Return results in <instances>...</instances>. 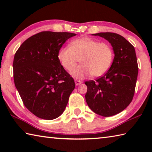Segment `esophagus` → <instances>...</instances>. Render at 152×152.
<instances>
[{
  "label": "esophagus",
  "instance_id": "1",
  "mask_svg": "<svg viewBox=\"0 0 152 152\" xmlns=\"http://www.w3.org/2000/svg\"><path fill=\"white\" fill-rule=\"evenodd\" d=\"M82 83V82L79 80H75V84L76 86H78V85H80V84H81Z\"/></svg>",
  "mask_w": 152,
  "mask_h": 152
}]
</instances>
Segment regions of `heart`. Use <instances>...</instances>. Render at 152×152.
Here are the masks:
<instances>
[{
    "label": "heart",
    "mask_w": 152,
    "mask_h": 152,
    "mask_svg": "<svg viewBox=\"0 0 152 152\" xmlns=\"http://www.w3.org/2000/svg\"><path fill=\"white\" fill-rule=\"evenodd\" d=\"M58 60L68 72H72L79 60L81 64L72 72L74 78L83 79L91 75L99 77L110 68L114 51L109 43L83 37L73 40L69 48L59 51Z\"/></svg>",
    "instance_id": "b5f03b06"
}]
</instances>
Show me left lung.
Returning <instances> with one entry per match:
<instances>
[{
  "mask_svg": "<svg viewBox=\"0 0 152 152\" xmlns=\"http://www.w3.org/2000/svg\"><path fill=\"white\" fill-rule=\"evenodd\" d=\"M111 44L115 57L110 68L96 80L85 82L86 101L92 111L110 117L123 111L132 101L138 74L135 48L115 33H99Z\"/></svg>",
  "mask_w": 152,
  "mask_h": 152,
  "instance_id": "left-lung-1",
  "label": "left lung"
}]
</instances>
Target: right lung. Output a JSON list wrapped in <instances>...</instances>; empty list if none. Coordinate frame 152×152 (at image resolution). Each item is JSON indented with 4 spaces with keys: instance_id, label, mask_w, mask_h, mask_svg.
I'll return each mask as SVG.
<instances>
[{
    "instance_id": "1",
    "label": "right lung",
    "mask_w": 152,
    "mask_h": 152,
    "mask_svg": "<svg viewBox=\"0 0 152 152\" xmlns=\"http://www.w3.org/2000/svg\"><path fill=\"white\" fill-rule=\"evenodd\" d=\"M76 33L42 31L22 43L15 54L13 78L25 107L37 117L52 120L65 110L75 88L58 54Z\"/></svg>"
}]
</instances>
